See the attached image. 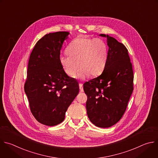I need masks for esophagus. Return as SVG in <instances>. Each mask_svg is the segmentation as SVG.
I'll return each instance as SVG.
<instances>
[{
	"label": "esophagus",
	"instance_id": "obj_1",
	"mask_svg": "<svg viewBox=\"0 0 158 158\" xmlns=\"http://www.w3.org/2000/svg\"><path fill=\"white\" fill-rule=\"evenodd\" d=\"M79 89L81 92H83L84 89H83V84L82 83H79Z\"/></svg>",
	"mask_w": 158,
	"mask_h": 158
}]
</instances>
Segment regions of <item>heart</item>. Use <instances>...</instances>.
Segmentation results:
<instances>
[{"instance_id": "heart-1", "label": "heart", "mask_w": 158, "mask_h": 158, "mask_svg": "<svg viewBox=\"0 0 158 158\" xmlns=\"http://www.w3.org/2000/svg\"><path fill=\"white\" fill-rule=\"evenodd\" d=\"M68 55L60 57V64L66 74L73 77L81 68L78 77H95L102 73L106 66L107 46L100 38L79 36L74 39L66 49Z\"/></svg>"}]
</instances>
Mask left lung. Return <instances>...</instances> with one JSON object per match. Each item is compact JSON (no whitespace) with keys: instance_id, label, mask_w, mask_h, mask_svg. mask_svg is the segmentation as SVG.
Instances as JSON below:
<instances>
[{"instance_id":"left-lung-1","label":"left lung","mask_w":158,"mask_h":158,"mask_svg":"<svg viewBox=\"0 0 158 158\" xmlns=\"http://www.w3.org/2000/svg\"><path fill=\"white\" fill-rule=\"evenodd\" d=\"M107 37L109 47L103 71L84 84L87 95V114L90 121L100 128L117 123L126 111L133 90L132 64L125 46L113 37Z\"/></svg>"}]
</instances>
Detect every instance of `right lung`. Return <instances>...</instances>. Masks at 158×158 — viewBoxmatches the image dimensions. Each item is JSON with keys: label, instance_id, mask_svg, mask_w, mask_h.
Wrapping results in <instances>:
<instances>
[{"label": "right lung", "instance_id": "obj_1", "mask_svg": "<svg viewBox=\"0 0 158 158\" xmlns=\"http://www.w3.org/2000/svg\"><path fill=\"white\" fill-rule=\"evenodd\" d=\"M69 35L48 33L40 39L30 56L24 85L32 115L41 124L63 122L68 108L79 93L78 82L69 77L60 62V51Z\"/></svg>", "mask_w": 158, "mask_h": 158}]
</instances>
